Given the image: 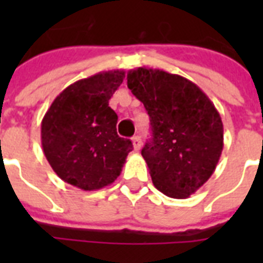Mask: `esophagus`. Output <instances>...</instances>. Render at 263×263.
Instances as JSON below:
<instances>
[{
  "mask_svg": "<svg viewBox=\"0 0 263 263\" xmlns=\"http://www.w3.org/2000/svg\"><path fill=\"white\" fill-rule=\"evenodd\" d=\"M132 143H134V148H135L136 152H139L140 147H142V139H140V136H134V138H132Z\"/></svg>",
  "mask_w": 263,
  "mask_h": 263,
  "instance_id": "1",
  "label": "esophagus"
}]
</instances>
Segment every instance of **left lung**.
<instances>
[{"mask_svg": "<svg viewBox=\"0 0 263 263\" xmlns=\"http://www.w3.org/2000/svg\"><path fill=\"white\" fill-rule=\"evenodd\" d=\"M128 88L143 102L152 124V139L142 148L156 188L185 199L216 169L224 147L220 113L191 80L161 69L128 72Z\"/></svg>", "mask_w": 263, "mask_h": 263, "instance_id": "1", "label": "left lung"}]
</instances>
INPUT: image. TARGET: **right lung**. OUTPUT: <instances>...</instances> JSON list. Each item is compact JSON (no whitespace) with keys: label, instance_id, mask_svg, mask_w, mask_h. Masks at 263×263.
<instances>
[{"label":"right lung","instance_id":"1","mask_svg":"<svg viewBox=\"0 0 263 263\" xmlns=\"http://www.w3.org/2000/svg\"><path fill=\"white\" fill-rule=\"evenodd\" d=\"M124 71L99 72L57 95L41 125L45 157L60 179L83 191L111 184L121 173L132 142L117 135L109 99Z\"/></svg>","mask_w":263,"mask_h":263}]
</instances>
